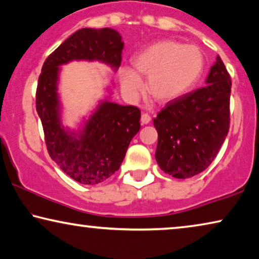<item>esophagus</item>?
<instances>
[{"label":"esophagus","mask_w":259,"mask_h":259,"mask_svg":"<svg viewBox=\"0 0 259 259\" xmlns=\"http://www.w3.org/2000/svg\"><path fill=\"white\" fill-rule=\"evenodd\" d=\"M150 121H151V117H150V115L148 113H142L141 122L143 123V124H148Z\"/></svg>","instance_id":"1"}]
</instances>
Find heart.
<instances>
[{
  "mask_svg": "<svg viewBox=\"0 0 259 259\" xmlns=\"http://www.w3.org/2000/svg\"><path fill=\"white\" fill-rule=\"evenodd\" d=\"M134 69L122 72L123 91L131 98L138 95L148 76L146 91L157 102L167 103L184 95L196 82L203 68L201 51L193 45L165 39L145 48L133 60Z\"/></svg>",
  "mask_w": 259,
  "mask_h": 259,
  "instance_id": "1",
  "label": "heart"
}]
</instances>
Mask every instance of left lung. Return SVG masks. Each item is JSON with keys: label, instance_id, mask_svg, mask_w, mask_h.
Instances as JSON below:
<instances>
[{"label": "left lung", "instance_id": "1", "mask_svg": "<svg viewBox=\"0 0 259 259\" xmlns=\"http://www.w3.org/2000/svg\"><path fill=\"white\" fill-rule=\"evenodd\" d=\"M207 86L168 102L153 118L156 160L165 173L186 179L206 169L229 131L231 80L218 56Z\"/></svg>", "mask_w": 259, "mask_h": 259}]
</instances>
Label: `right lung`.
Segmentation results:
<instances>
[{
	"mask_svg": "<svg viewBox=\"0 0 259 259\" xmlns=\"http://www.w3.org/2000/svg\"><path fill=\"white\" fill-rule=\"evenodd\" d=\"M122 50V37L116 30H78L46 58L38 79L36 109L50 157L80 184H100L117 171L131 140L141 129V110L105 100L84 121L82 129L64 128L58 95L59 66L73 60H98L116 71L121 66Z\"/></svg>",
	"mask_w": 259,
	"mask_h": 259,
	"instance_id": "right-lung-1",
	"label": "right lung"
}]
</instances>
